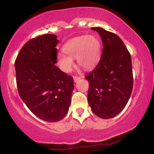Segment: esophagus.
Here are the masks:
<instances>
[{
    "mask_svg": "<svg viewBox=\"0 0 154 154\" xmlns=\"http://www.w3.org/2000/svg\"><path fill=\"white\" fill-rule=\"evenodd\" d=\"M73 78H74V81L76 83V82L78 81V80H80V79L81 78V77H77V76H74V77H73Z\"/></svg>",
    "mask_w": 154,
    "mask_h": 154,
    "instance_id": "esophagus-1",
    "label": "esophagus"
}]
</instances>
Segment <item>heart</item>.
Wrapping results in <instances>:
<instances>
[{"instance_id":"heart-1","label":"heart","mask_w":154,"mask_h":154,"mask_svg":"<svg viewBox=\"0 0 154 154\" xmlns=\"http://www.w3.org/2000/svg\"><path fill=\"white\" fill-rule=\"evenodd\" d=\"M63 51L65 54L58 53L56 56L57 63L62 71L70 72L74 67V59H76L78 66L88 70L94 68L98 63L101 43L95 35H80L66 42Z\"/></svg>"}]
</instances>
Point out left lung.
<instances>
[{
	"instance_id": "8db88e82",
	"label": "left lung",
	"mask_w": 154,
	"mask_h": 154,
	"mask_svg": "<svg viewBox=\"0 0 154 154\" xmlns=\"http://www.w3.org/2000/svg\"><path fill=\"white\" fill-rule=\"evenodd\" d=\"M103 42L98 64L85 76L89 82L88 102L94 114L111 119L125 108L133 87L131 56L123 41L101 27H91Z\"/></svg>"
}]
</instances>
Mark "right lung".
I'll return each instance as SVG.
<instances>
[{
    "label": "right lung",
    "mask_w": 154,
    "mask_h": 154,
    "mask_svg": "<svg viewBox=\"0 0 154 154\" xmlns=\"http://www.w3.org/2000/svg\"><path fill=\"white\" fill-rule=\"evenodd\" d=\"M59 40L45 34L25 43L15 62L18 94L42 120L56 122L67 115L74 89L71 76L55 66Z\"/></svg>",
    "instance_id": "obj_1"
}]
</instances>
